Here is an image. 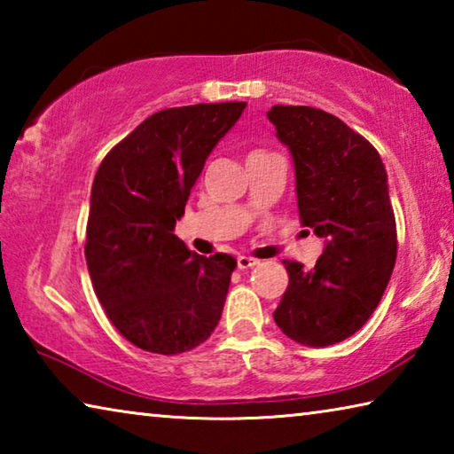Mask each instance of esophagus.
<instances>
[{
	"instance_id": "34e87169",
	"label": "esophagus",
	"mask_w": 454,
	"mask_h": 454,
	"mask_svg": "<svg viewBox=\"0 0 454 454\" xmlns=\"http://www.w3.org/2000/svg\"><path fill=\"white\" fill-rule=\"evenodd\" d=\"M256 264H260L256 258H250V256H238L236 258V266L240 268V270H246V268H252V266H256Z\"/></svg>"
}]
</instances>
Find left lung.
Returning a JSON list of instances; mask_svg holds the SVG:
<instances>
[{"label":"left lung","instance_id":"8db88e82","mask_svg":"<svg viewBox=\"0 0 454 454\" xmlns=\"http://www.w3.org/2000/svg\"><path fill=\"white\" fill-rule=\"evenodd\" d=\"M268 120L296 168L302 226L326 238L312 270L284 260L288 288L274 320L306 347L342 342L371 318L396 262V222L374 145L318 107L272 106Z\"/></svg>","mask_w":454,"mask_h":454}]
</instances>
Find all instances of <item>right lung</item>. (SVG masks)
Returning <instances> with one entry per match:
<instances>
[{
  "instance_id": "add662e5",
  "label": "right lung",
  "mask_w": 454,
  "mask_h": 454,
  "mask_svg": "<svg viewBox=\"0 0 454 454\" xmlns=\"http://www.w3.org/2000/svg\"><path fill=\"white\" fill-rule=\"evenodd\" d=\"M246 102L168 107L114 145L91 186L86 262L118 333L174 356L208 340L236 260L194 254L174 234L206 158Z\"/></svg>"
}]
</instances>
